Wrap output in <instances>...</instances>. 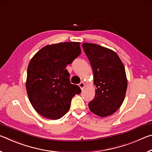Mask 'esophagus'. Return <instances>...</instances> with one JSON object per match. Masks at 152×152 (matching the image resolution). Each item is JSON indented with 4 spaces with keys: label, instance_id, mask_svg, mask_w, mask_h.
<instances>
[{
    "label": "esophagus",
    "instance_id": "obj_1",
    "mask_svg": "<svg viewBox=\"0 0 152 152\" xmlns=\"http://www.w3.org/2000/svg\"><path fill=\"white\" fill-rule=\"evenodd\" d=\"M79 86H80V88H81V90H83V88H84V86H85V84H84L83 82H81L79 84Z\"/></svg>",
    "mask_w": 152,
    "mask_h": 152
}]
</instances>
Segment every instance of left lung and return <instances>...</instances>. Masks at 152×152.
<instances>
[{
	"instance_id": "8db88e82",
	"label": "left lung",
	"mask_w": 152,
	"mask_h": 152,
	"mask_svg": "<svg viewBox=\"0 0 152 152\" xmlns=\"http://www.w3.org/2000/svg\"><path fill=\"white\" fill-rule=\"evenodd\" d=\"M82 48L91 64L96 86L89 109L97 116H109L125 99L127 79L124 65L117 53L109 48L90 43H83Z\"/></svg>"
}]
</instances>
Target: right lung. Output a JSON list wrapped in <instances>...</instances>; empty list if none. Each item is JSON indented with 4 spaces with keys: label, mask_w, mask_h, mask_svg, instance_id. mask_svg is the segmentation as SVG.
<instances>
[{
    "label": "right lung",
    "mask_w": 152,
    "mask_h": 152,
    "mask_svg": "<svg viewBox=\"0 0 152 152\" xmlns=\"http://www.w3.org/2000/svg\"><path fill=\"white\" fill-rule=\"evenodd\" d=\"M80 42L45 45L37 51L27 67V93L31 104L40 115L60 119L70 109L71 100L80 94V87L70 83L66 70L80 54Z\"/></svg>",
    "instance_id": "right-lung-1"
}]
</instances>
